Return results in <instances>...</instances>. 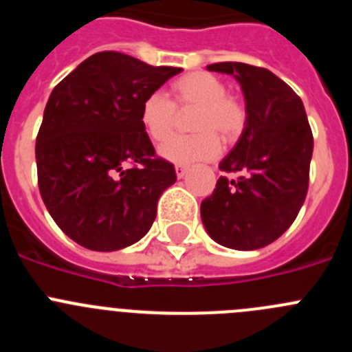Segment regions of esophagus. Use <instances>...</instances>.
I'll list each match as a JSON object with an SVG mask.
<instances>
[{
    "label": "esophagus",
    "mask_w": 352,
    "mask_h": 352,
    "mask_svg": "<svg viewBox=\"0 0 352 352\" xmlns=\"http://www.w3.org/2000/svg\"><path fill=\"white\" fill-rule=\"evenodd\" d=\"M186 173H188V166H185V164H178V166H176V176H178V178H183Z\"/></svg>",
    "instance_id": "34e87169"
}]
</instances>
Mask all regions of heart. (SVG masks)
<instances>
[{
    "instance_id": "obj_1",
    "label": "heart",
    "mask_w": 352,
    "mask_h": 352,
    "mask_svg": "<svg viewBox=\"0 0 352 352\" xmlns=\"http://www.w3.org/2000/svg\"><path fill=\"white\" fill-rule=\"evenodd\" d=\"M173 99L153 92L141 102L140 118L151 141L162 143L176 127V108L195 109L190 117V136H178L160 146V155L170 162L188 164L214 159L221 144L241 138L248 125V109L237 96L228 94L223 80L195 71L179 76L170 85Z\"/></svg>"
}]
</instances>
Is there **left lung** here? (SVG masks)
Masks as SVG:
<instances>
[{
  "label": "left lung",
  "instance_id": "1",
  "mask_svg": "<svg viewBox=\"0 0 352 352\" xmlns=\"http://www.w3.org/2000/svg\"><path fill=\"white\" fill-rule=\"evenodd\" d=\"M209 71L234 75L241 83L248 125L220 162L216 188L201 204L202 223L225 248L260 250L279 239L295 221L309 188L312 131L295 90L265 67L214 63Z\"/></svg>",
  "mask_w": 352,
  "mask_h": 352
}]
</instances>
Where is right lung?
<instances>
[{
  "label": "right lung",
  "mask_w": 352,
  "mask_h": 352,
  "mask_svg": "<svg viewBox=\"0 0 352 352\" xmlns=\"http://www.w3.org/2000/svg\"><path fill=\"white\" fill-rule=\"evenodd\" d=\"M179 71L98 52L52 90L36 136L38 186L54 221L80 246L117 251L150 230L176 170L155 153L141 102Z\"/></svg>",
  "instance_id": "1"
}]
</instances>
